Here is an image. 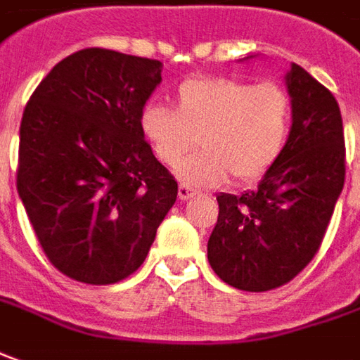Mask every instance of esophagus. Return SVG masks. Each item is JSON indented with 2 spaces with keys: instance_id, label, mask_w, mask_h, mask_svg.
I'll use <instances>...</instances> for the list:
<instances>
[{
  "instance_id": "esophagus-1",
  "label": "esophagus",
  "mask_w": 360,
  "mask_h": 360,
  "mask_svg": "<svg viewBox=\"0 0 360 360\" xmlns=\"http://www.w3.org/2000/svg\"><path fill=\"white\" fill-rule=\"evenodd\" d=\"M177 195H179L181 200H189L191 197H195V195H197V191L193 189V187H189V185H185V183H181Z\"/></svg>"
}]
</instances>
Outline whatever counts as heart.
Instances as JSON below:
<instances>
[{
  "instance_id": "obj_1",
  "label": "heart",
  "mask_w": 360,
  "mask_h": 360,
  "mask_svg": "<svg viewBox=\"0 0 360 360\" xmlns=\"http://www.w3.org/2000/svg\"><path fill=\"white\" fill-rule=\"evenodd\" d=\"M292 128V100L282 86L252 84L226 77L185 80L173 110L146 106L139 129L158 160L167 167L200 146L205 149L179 169L191 185H219L258 179L282 153Z\"/></svg>"
}]
</instances>
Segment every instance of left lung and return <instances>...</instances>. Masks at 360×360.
Returning <instances> with one entry per match:
<instances>
[{
	"instance_id": "obj_1",
	"label": "left lung",
	"mask_w": 360,
	"mask_h": 360,
	"mask_svg": "<svg viewBox=\"0 0 360 360\" xmlns=\"http://www.w3.org/2000/svg\"><path fill=\"white\" fill-rule=\"evenodd\" d=\"M292 129L260 183L221 193L207 244L214 274L236 290L268 292L293 280L321 246L345 183V138L335 96L300 65L285 75Z\"/></svg>"
}]
</instances>
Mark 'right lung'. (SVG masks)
Listing matches in <instances>:
<instances>
[{"mask_svg": "<svg viewBox=\"0 0 360 360\" xmlns=\"http://www.w3.org/2000/svg\"><path fill=\"white\" fill-rule=\"evenodd\" d=\"M160 60L110 49L63 58L19 128L17 193L49 262L70 280L116 283L138 270L177 199L139 116Z\"/></svg>", "mask_w": 360, "mask_h": 360, "instance_id": "1", "label": "right lung"}]
</instances>
